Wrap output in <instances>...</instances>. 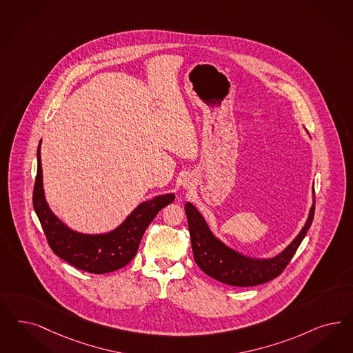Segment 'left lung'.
<instances>
[{"instance_id":"left-lung-1","label":"left lung","mask_w":353,"mask_h":353,"mask_svg":"<svg viewBox=\"0 0 353 353\" xmlns=\"http://www.w3.org/2000/svg\"><path fill=\"white\" fill-rule=\"evenodd\" d=\"M314 210L316 199L310 208L304 228L279 256L270 259H254L232 250L231 248L218 240L207 227L206 221L198 210L192 203H186L185 212L189 224L195 263L208 276L224 284L234 287H253L268 283L279 276L290 263L313 223Z\"/></svg>"}]
</instances>
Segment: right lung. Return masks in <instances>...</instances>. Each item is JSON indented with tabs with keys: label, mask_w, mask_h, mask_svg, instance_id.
Returning <instances> with one entry per match:
<instances>
[{
	"label": "right lung",
	"mask_w": 353,
	"mask_h": 353,
	"mask_svg": "<svg viewBox=\"0 0 353 353\" xmlns=\"http://www.w3.org/2000/svg\"><path fill=\"white\" fill-rule=\"evenodd\" d=\"M37 147V172L32 203L47 237L49 248L74 268L91 274H107L126 266L133 259L148 224L163 207L174 201V194L159 195L141 203L119 228L104 234H83L69 230L50 211L43 190V173Z\"/></svg>",
	"instance_id": "add662e5"
}]
</instances>
